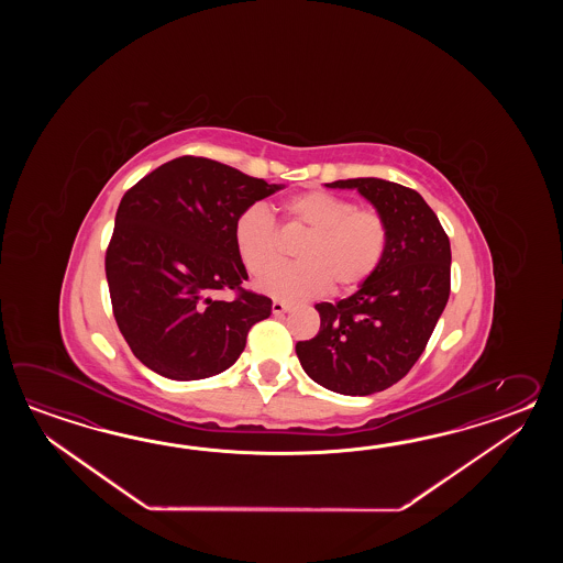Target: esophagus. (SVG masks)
<instances>
[{
	"mask_svg": "<svg viewBox=\"0 0 563 563\" xmlns=\"http://www.w3.org/2000/svg\"><path fill=\"white\" fill-rule=\"evenodd\" d=\"M272 311L276 313V316H282V313H286V311H289V306L287 303H284V301H274L272 303Z\"/></svg>",
	"mask_w": 563,
	"mask_h": 563,
	"instance_id": "esophagus-1",
	"label": "esophagus"
}]
</instances>
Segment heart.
<instances>
[{"label": "heart", "mask_w": 563, "mask_h": 563, "mask_svg": "<svg viewBox=\"0 0 563 563\" xmlns=\"http://www.w3.org/2000/svg\"><path fill=\"white\" fill-rule=\"evenodd\" d=\"M282 209L291 223L310 231L299 245L298 264L264 271L277 260V231L262 205L241 211L233 225L241 264L255 276L266 273L255 282L265 296L299 301L320 296L330 284L334 291H352L383 264L388 229L378 213L323 191L294 195Z\"/></svg>", "instance_id": "heart-1"}]
</instances>
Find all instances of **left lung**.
<instances>
[{"instance_id": "obj_1", "label": "left lung", "mask_w": 563, "mask_h": 563, "mask_svg": "<svg viewBox=\"0 0 563 563\" xmlns=\"http://www.w3.org/2000/svg\"><path fill=\"white\" fill-rule=\"evenodd\" d=\"M383 217V264L335 303H316L320 332L298 342L299 364L313 383L347 396H368L398 383L415 366L451 291V243L419 192L390 180L347 179Z\"/></svg>"}]
</instances>
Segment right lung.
I'll return each instance as SVG.
<instances>
[{"label": "right lung", "instance_id": "add662e5", "mask_svg": "<svg viewBox=\"0 0 563 563\" xmlns=\"http://www.w3.org/2000/svg\"><path fill=\"white\" fill-rule=\"evenodd\" d=\"M269 185L203 156L155 168L122 197L107 252L112 310L132 354L170 380H201L233 366L272 299L241 289L233 241L241 211ZM238 288L225 302L219 290Z\"/></svg>", "mask_w": 563, "mask_h": 563}]
</instances>
